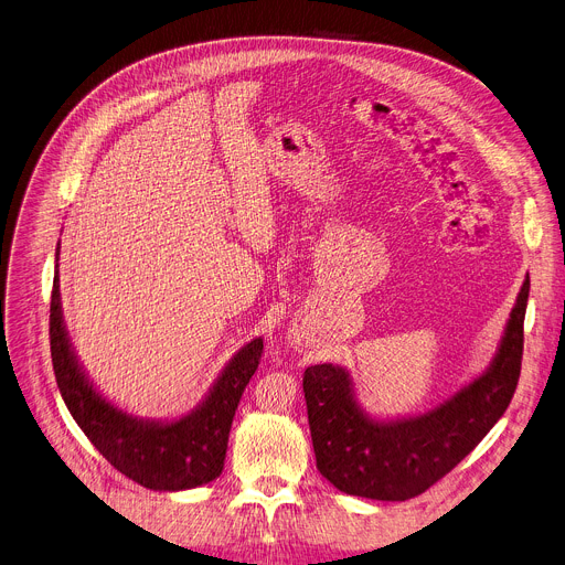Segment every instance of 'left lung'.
I'll return each instance as SVG.
<instances>
[{
    "label": "left lung",
    "instance_id": "8db88e82",
    "mask_svg": "<svg viewBox=\"0 0 565 565\" xmlns=\"http://www.w3.org/2000/svg\"><path fill=\"white\" fill-rule=\"evenodd\" d=\"M525 277L489 367L419 415L376 419L358 403L340 365L303 372V398L318 471L340 491L372 500H407L430 489L465 459L504 415L523 361Z\"/></svg>",
    "mask_w": 565,
    "mask_h": 565
}]
</instances>
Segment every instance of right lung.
Segmentation results:
<instances>
[{
  "label": "right lung",
  "instance_id": "right-lung-1",
  "mask_svg": "<svg viewBox=\"0 0 565 565\" xmlns=\"http://www.w3.org/2000/svg\"><path fill=\"white\" fill-rule=\"evenodd\" d=\"M51 290L49 340L61 396L74 422L126 478L152 491H184L216 480L223 473L232 419L245 385L259 367L264 338L241 347L204 398L180 419H137L100 394L78 363L65 329L61 277Z\"/></svg>",
  "mask_w": 565,
  "mask_h": 565
}]
</instances>
